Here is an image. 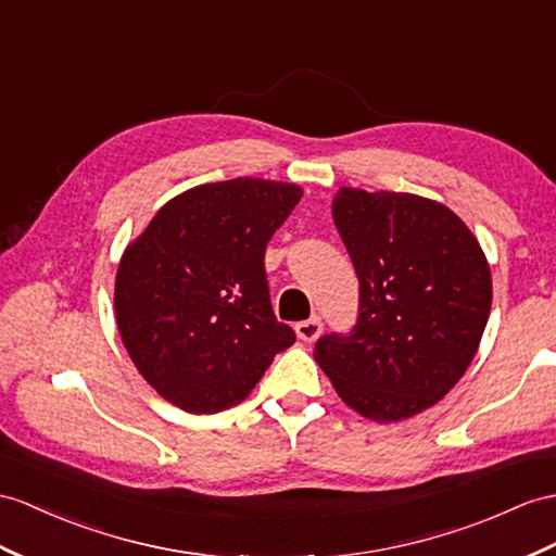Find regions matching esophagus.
<instances>
[{
  "label": "esophagus",
  "mask_w": 556,
  "mask_h": 556,
  "mask_svg": "<svg viewBox=\"0 0 556 556\" xmlns=\"http://www.w3.org/2000/svg\"><path fill=\"white\" fill-rule=\"evenodd\" d=\"M294 330H296V337H300V340L314 342V340H318L320 332H323V323H320V318H308V320L296 323Z\"/></svg>",
  "instance_id": "1"
}]
</instances>
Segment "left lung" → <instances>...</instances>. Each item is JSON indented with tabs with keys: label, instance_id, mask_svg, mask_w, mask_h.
<instances>
[{
	"label": "left lung",
	"instance_id": "8db88e82",
	"mask_svg": "<svg viewBox=\"0 0 556 556\" xmlns=\"http://www.w3.org/2000/svg\"><path fill=\"white\" fill-rule=\"evenodd\" d=\"M334 226L358 276V318L314 356L363 417L396 422L441 401L477 354L491 314V268L441 202L342 188Z\"/></svg>",
	"mask_w": 556,
	"mask_h": 556
}]
</instances>
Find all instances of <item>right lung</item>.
I'll return each instance as SVG.
<instances>
[{"mask_svg":"<svg viewBox=\"0 0 556 556\" xmlns=\"http://www.w3.org/2000/svg\"><path fill=\"white\" fill-rule=\"evenodd\" d=\"M302 188L231 179L169 200L122 256L115 316L134 365L188 413L245 399L294 330L270 306L264 254Z\"/></svg>","mask_w":556,"mask_h":556,"instance_id":"obj_1","label":"right lung"}]
</instances>
